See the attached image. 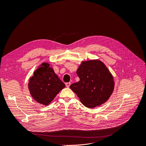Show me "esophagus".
<instances>
[{"label": "esophagus", "instance_id": "esophagus-1", "mask_svg": "<svg viewBox=\"0 0 146 146\" xmlns=\"http://www.w3.org/2000/svg\"><path fill=\"white\" fill-rule=\"evenodd\" d=\"M70 85H71V83H70V82H67V83H66V87H67V88H68V87H70Z\"/></svg>", "mask_w": 146, "mask_h": 146}]
</instances>
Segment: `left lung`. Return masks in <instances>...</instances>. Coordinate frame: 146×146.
Segmentation results:
<instances>
[{
    "label": "left lung",
    "mask_w": 146,
    "mask_h": 146,
    "mask_svg": "<svg viewBox=\"0 0 146 146\" xmlns=\"http://www.w3.org/2000/svg\"><path fill=\"white\" fill-rule=\"evenodd\" d=\"M76 73L79 81L70 87L85 106L93 108L109 99L114 89V81L104 62L98 59L82 61Z\"/></svg>",
    "instance_id": "left-lung-1"
}]
</instances>
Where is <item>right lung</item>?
I'll list each match as a JSON object with an SVG mask.
<instances>
[{
  "label": "right lung",
  "instance_id": "1",
  "mask_svg": "<svg viewBox=\"0 0 146 146\" xmlns=\"http://www.w3.org/2000/svg\"><path fill=\"white\" fill-rule=\"evenodd\" d=\"M66 85L59 79L50 64L43 62L34 73L28 83L30 94L38 103L49 105Z\"/></svg>",
  "mask_w": 146,
  "mask_h": 146
}]
</instances>
